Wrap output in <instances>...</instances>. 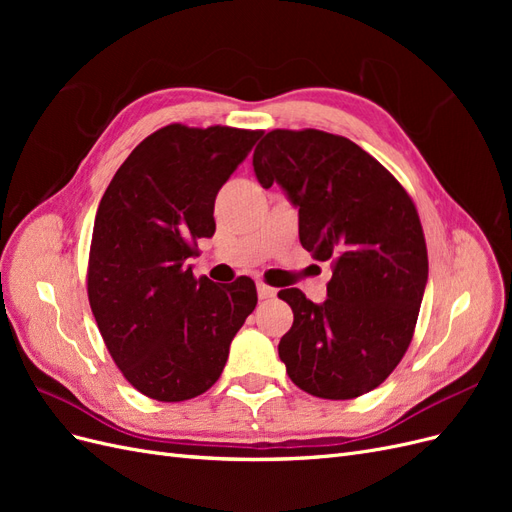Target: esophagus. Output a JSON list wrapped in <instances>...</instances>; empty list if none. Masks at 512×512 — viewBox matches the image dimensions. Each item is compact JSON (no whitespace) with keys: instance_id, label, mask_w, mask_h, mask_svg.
Returning <instances> with one entry per match:
<instances>
[{"instance_id":"1","label":"esophagus","mask_w":512,"mask_h":512,"mask_svg":"<svg viewBox=\"0 0 512 512\" xmlns=\"http://www.w3.org/2000/svg\"><path fill=\"white\" fill-rule=\"evenodd\" d=\"M256 290H258V299H260V301L273 299L275 294H277V290H275V288H271L269 284H262V282H258V284H256Z\"/></svg>"}]
</instances>
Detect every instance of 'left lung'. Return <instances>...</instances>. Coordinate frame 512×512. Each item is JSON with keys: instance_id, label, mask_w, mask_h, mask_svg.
<instances>
[{"instance_id": "obj_1", "label": "left lung", "mask_w": 512, "mask_h": 512, "mask_svg": "<svg viewBox=\"0 0 512 512\" xmlns=\"http://www.w3.org/2000/svg\"><path fill=\"white\" fill-rule=\"evenodd\" d=\"M262 188L277 181L299 207V239L331 260L327 301L280 290L294 322L280 339L290 380L322 399L376 389L404 359L427 284L414 200L374 156L314 128L271 130L254 151Z\"/></svg>"}]
</instances>
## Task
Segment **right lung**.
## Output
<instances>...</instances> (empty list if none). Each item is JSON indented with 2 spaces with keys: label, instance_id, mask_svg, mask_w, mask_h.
Instances as JSON below:
<instances>
[{
  "label": "right lung",
  "instance_id": "right-lung-1",
  "mask_svg": "<svg viewBox=\"0 0 512 512\" xmlns=\"http://www.w3.org/2000/svg\"><path fill=\"white\" fill-rule=\"evenodd\" d=\"M260 136L170 123L134 147L100 200L89 305L123 378L151 399L209 391L258 303L250 277L215 284L194 277L188 258L215 232V196Z\"/></svg>",
  "mask_w": 512,
  "mask_h": 512
}]
</instances>
